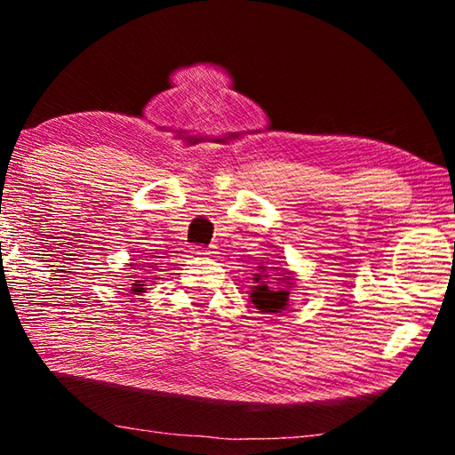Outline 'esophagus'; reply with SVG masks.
Returning <instances> with one entry per match:
<instances>
[{
    "mask_svg": "<svg viewBox=\"0 0 455 455\" xmlns=\"http://www.w3.org/2000/svg\"><path fill=\"white\" fill-rule=\"evenodd\" d=\"M192 255H200V257H204V255H211V249H206V246H200V244H195L192 246Z\"/></svg>",
    "mask_w": 455,
    "mask_h": 455,
    "instance_id": "esophagus-1",
    "label": "esophagus"
}]
</instances>
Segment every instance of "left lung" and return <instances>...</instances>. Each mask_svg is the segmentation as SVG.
Masks as SVG:
<instances>
[{"instance_id": "obj_1", "label": "left lung", "mask_w": 455, "mask_h": 455, "mask_svg": "<svg viewBox=\"0 0 455 455\" xmlns=\"http://www.w3.org/2000/svg\"><path fill=\"white\" fill-rule=\"evenodd\" d=\"M260 268L265 271V267H260ZM259 279H260V275H257V281ZM287 297H289L287 291H271L265 283H260L259 287H255V291L251 292L252 303L257 305V309L265 311V313H279L281 309H284V305H287Z\"/></svg>"}]
</instances>
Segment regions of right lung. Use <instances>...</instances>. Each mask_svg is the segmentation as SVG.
I'll return each instance as SVG.
<instances>
[{
    "label": "right lung",
    "mask_w": 455,
    "mask_h": 455,
    "mask_svg": "<svg viewBox=\"0 0 455 455\" xmlns=\"http://www.w3.org/2000/svg\"><path fill=\"white\" fill-rule=\"evenodd\" d=\"M138 283H142V281H138ZM132 291H136V292H142V284H134V289Z\"/></svg>",
    "instance_id": "right-lung-1"
}]
</instances>
